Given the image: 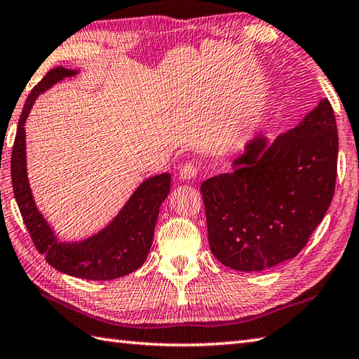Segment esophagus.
<instances>
[{
    "instance_id": "1",
    "label": "esophagus",
    "mask_w": 359,
    "mask_h": 359,
    "mask_svg": "<svg viewBox=\"0 0 359 359\" xmlns=\"http://www.w3.org/2000/svg\"><path fill=\"white\" fill-rule=\"evenodd\" d=\"M197 174V166L194 163H185L180 166V171H179V177L182 180H189V179H194Z\"/></svg>"
}]
</instances>
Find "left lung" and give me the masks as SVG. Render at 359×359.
I'll list each match as a JSON object with an SVG mask.
<instances>
[{
	"mask_svg": "<svg viewBox=\"0 0 359 359\" xmlns=\"http://www.w3.org/2000/svg\"><path fill=\"white\" fill-rule=\"evenodd\" d=\"M337 165L338 128L327 98L271 143L256 135L231 172L201 187L211 253L238 271L294 257L330 207Z\"/></svg>",
	"mask_w": 359,
	"mask_h": 359,
	"instance_id": "1",
	"label": "left lung"
}]
</instances>
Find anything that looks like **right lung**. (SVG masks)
Returning a JSON list of instances; mask_svg holds the SVG:
<instances>
[{"label": "right lung", "instance_id": "obj_1", "mask_svg": "<svg viewBox=\"0 0 359 359\" xmlns=\"http://www.w3.org/2000/svg\"><path fill=\"white\" fill-rule=\"evenodd\" d=\"M77 72L58 66L46 74L43 80L30 90L13 142L11 158L12 187L34 245L44 255L49 265L69 276L109 280L133 273L143 265L152 245L160 205L170 193L171 175L163 172L144 180L112 222L97 234L80 242H60L57 239L48 220L38 211L29 187L25 123L38 95L60 80L72 77Z\"/></svg>", "mask_w": 359, "mask_h": 359}]
</instances>
